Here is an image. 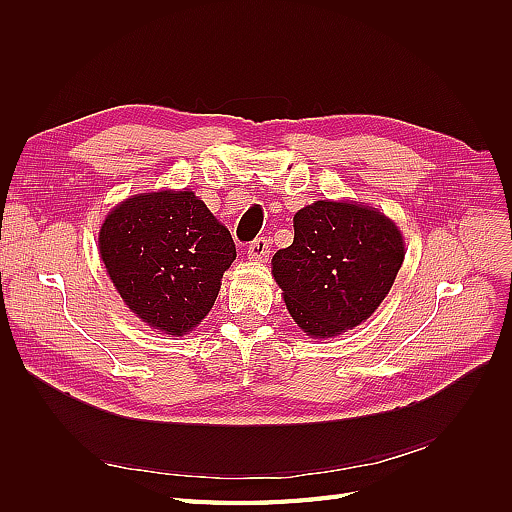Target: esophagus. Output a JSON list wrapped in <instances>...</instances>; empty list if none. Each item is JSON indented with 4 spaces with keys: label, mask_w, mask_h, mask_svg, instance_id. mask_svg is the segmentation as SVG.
I'll return each mask as SVG.
<instances>
[{
    "label": "esophagus",
    "mask_w": 512,
    "mask_h": 512,
    "mask_svg": "<svg viewBox=\"0 0 512 512\" xmlns=\"http://www.w3.org/2000/svg\"><path fill=\"white\" fill-rule=\"evenodd\" d=\"M247 256L256 262H265L269 256V241L265 237H258L247 247Z\"/></svg>",
    "instance_id": "34e87169"
}]
</instances>
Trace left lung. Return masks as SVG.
I'll list each match as a JSON object with an SVG mask.
<instances>
[{
	"instance_id": "1",
	"label": "left lung",
	"mask_w": 512,
	"mask_h": 512,
	"mask_svg": "<svg viewBox=\"0 0 512 512\" xmlns=\"http://www.w3.org/2000/svg\"><path fill=\"white\" fill-rule=\"evenodd\" d=\"M404 256V237L378 209L316 200L294 215V241L271 265L292 320L324 339L376 312Z\"/></svg>"
}]
</instances>
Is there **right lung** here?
I'll list each match as a JSON object with an SVG mask.
<instances>
[{"mask_svg":"<svg viewBox=\"0 0 512 512\" xmlns=\"http://www.w3.org/2000/svg\"><path fill=\"white\" fill-rule=\"evenodd\" d=\"M100 256L121 299L149 327L185 335L218 299L235 241L194 192L126 198L100 228Z\"/></svg>","mask_w":512,"mask_h":512,"instance_id":"add662e5","label":"right lung"}]
</instances>
